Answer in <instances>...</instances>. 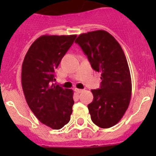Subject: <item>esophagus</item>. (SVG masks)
I'll return each instance as SVG.
<instances>
[{
  "mask_svg": "<svg viewBox=\"0 0 156 156\" xmlns=\"http://www.w3.org/2000/svg\"><path fill=\"white\" fill-rule=\"evenodd\" d=\"M75 92L78 93V94H80V93H82L83 91H84V90H82V89H78V88H75Z\"/></svg>",
  "mask_w": 156,
  "mask_h": 156,
  "instance_id": "34e87169",
  "label": "esophagus"
}]
</instances>
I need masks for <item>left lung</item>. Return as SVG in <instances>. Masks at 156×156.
I'll return each instance as SVG.
<instances>
[{
    "label": "left lung",
    "mask_w": 156,
    "mask_h": 156,
    "mask_svg": "<svg viewBox=\"0 0 156 156\" xmlns=\"http://www.w3.org/2000/svg\"><path fill=\"white\" fill-rule=\"evenodd\" d=\"M91 67L101 73L100 87L91 90L94 100L87 106L92 122L102 128L115 125L127 109L131 97L130 69L119 42L103 30L89 31L77 37Z\"/></svg>",
    "instance_id": "8db88e82"
}]
</instances>
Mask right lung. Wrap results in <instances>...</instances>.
<instances>
[{
    "instance_id": "add662e5",
    "label": "right lung",
    "mask_w": 156,
    "mask_h": 156,
    "mask_svg": "<svg viewBox=\"0 0 156 156\" xmlns=\"http://www.w3.org/2000/svg\"><path fill=\"white\" fill-rule=\"evenodd\" d=\"M72 35H42L31 45L22 66V86L30 109L52 129L69 123L73 90L56 84L55 70L76 38Z\"/></svg>"
}]
</instances>
